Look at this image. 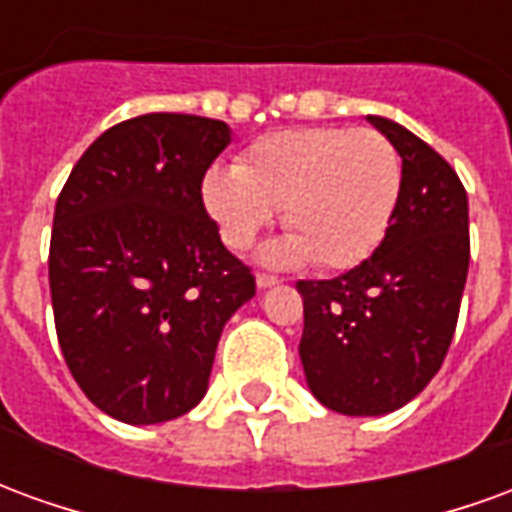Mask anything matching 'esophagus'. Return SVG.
Listing matches in <instances>:
<instances>
[{
	"instance_id": "1",
	"label": "esophagus",
	"mask_w": 512,
	"mask_h": 512,
	"mask_svg": "<svg viewBox=\"0 0 512 512\" xmlns=\"http://www.w3.org/2000/svg\"><path fill=\"white\" fill-rule=\"evenodd\" d=\"M282 279L274 277V274H257V288L266 290V288H274V285H279Z\"/></svg>"
}]
</instances>
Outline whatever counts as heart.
<instances>
[{
  "label": "heart",
  "mask_w": 512,
  "mask_h": 512,
  "mask_svg": "<svg viewBox=\"0 0 512 512\" xmlns=\"http://www.w3.org/2000/svg\"><path fill=\"white\" fill-rule=\"evenodd\" d=\"M403 189V161L373 128H285L255 139L238 167L202 178V205L230 249L252 246L282 208L290 235L271 263L312 257L326 271L359 266L384 241Z\"/></svg>",
  "instance_id": "obj_1"
}]
</instances>
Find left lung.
I'll list each match as a JSON object with an SVG mask.
<instances>
[{"label": "left lung", "mask_w": 512, "mask_h": 512, "mask_svg": "<svg viewBox=\"0 0 512 512\" xmlns=\"http://www.w3.org/2000/svg\"><path fill=\"white\" fill-rule=\"evenodd\" d=\"M403 158L384 241L334 279H299V356L312 395L348 417L406 406L450 351L469 271V200L455 169L419 136L367 117Z\"/></svg>", "instance_id": "8db88e82"}]
</instances>
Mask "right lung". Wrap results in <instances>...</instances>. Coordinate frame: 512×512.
<instances>
[{
    "mask_svg": "<svg viewBox=\"0 0 512 512\" xmlns=\"http://www.w3.org/2000/svg\"><path fill=\"white\" fill-rule=\"evenodd\" d=\"M227 145L222 120L131 117L84 150L57 197V340L84 395L128 425L200 403L224 323L255 296L202 205V178Z\"/></svg>",
    "mask_w": 512,
    "mask_h": 512,
    "instance_id": "add662e5",
    "label": "right lung"
}]
</instances>
